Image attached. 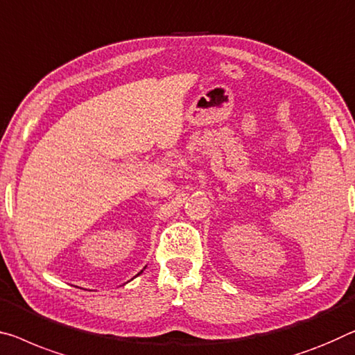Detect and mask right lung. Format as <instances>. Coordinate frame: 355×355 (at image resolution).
<instances>
[{
	"label": "right lung",
	"mask_w": 355,
	"mask_h": 355,
	"mask_svg": "<svg viewBox=\"0 0 355 355\" xmlns=\"http://www.w3.org/2000/svg\"><path fill=\"white\" fill-rule=\"evenodd\" d=\"M141 272H143V271H141ZM141 272H138V275H141ZM138 275H136V276H138Z\"/></svg>",
	"instance_id": "add662e5"
}]
</instances>
